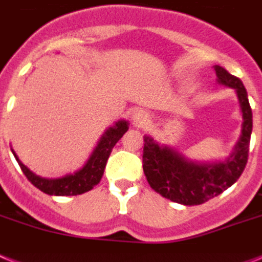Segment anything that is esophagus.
<instances>
[{"mask_svg": "<svg viewBox=\"0 0 262 262\" xmlns=\"http://www.w3.org/2000/svg\"><path fill=\"white\" fill-rule=\"evenodd\" d=\"M132 118H133V122H135L136 126H144L149 121V114L145 111H136Z\"/></svg>", "mask_w": 262, "mask_h": 262, "instance_id": "1", "label": "esophagus"}]
</instances>
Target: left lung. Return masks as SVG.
<instances>
[{
	"instance_id": "8db88e82",
	"label": "left lung",
	"mask_w": 262,
	"mask_h": 262,
	"mask_svg": "<svg viewBox=\"0 0 262 262\" xmlns=\"http://www.w3.org/2000/svg\"><path fill=\"white\" fill-rule=\"evenodd\" d=\"M214 70L217 82L236 92L243 114L241 135L225 160L193 161L150 136L144 137L142 168L149 185L162 197L182 205H200L221 194L239 179L248 162L253 120L247 89L239 78L228 73L223 67L214 65Z\"/></svg>"
}]
</instances>
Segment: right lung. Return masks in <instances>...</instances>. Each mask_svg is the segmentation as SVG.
Returning <instances> with one entry per match:
<instances>
[{
	"label": "right lung",
	"mask_w": 262,
	"mask_h": 262,
	"mask_svg": "<svg viewBox=\"0 0 262 262\" xmlns=\"http://www.w3.org/2000/svg\"><path fill=\"white\" fill-rule=\"evenodd\" d=\"M127 129H129V122L126 120L117 121L113 126L107 127L104 132V135L98 140L97 146L94 148L90 157L88 158L86 164L81 169H78L77 172H74L73 174H67L63 177H58V179H48V177L37 176L21 162L13 149L12 151L23 169L24 174L41 192L49 195L82 194L85 192H89L90 189H93V186H96L101 181L112 149L117 144L118 140L126 133Z\"/></svg>",
	"instance_id": "obj_1"
}]
</instances>
